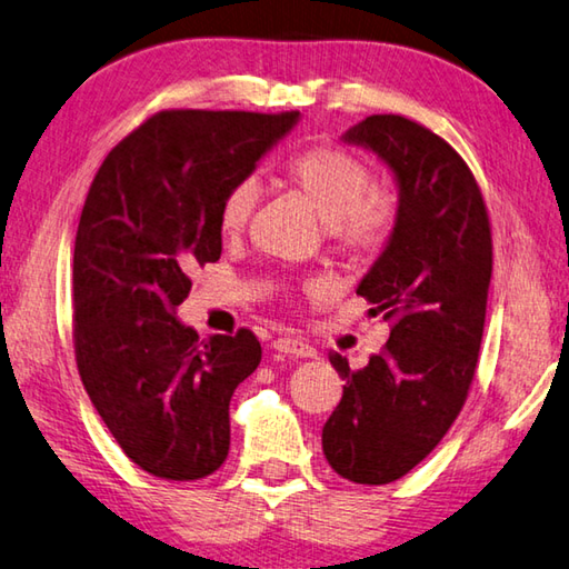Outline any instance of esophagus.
<instances>
[{
	"instance_id": "esophagus-1",
	"label": "esophagus",
	"mask_w": 569,
	"mask_h": 569,
	"mask_svg": "<svg viewBox=\"0 0 569 569\" xmlns=\"http://www.w3.org/2000/svg\"><path fill=\"white\" fill-rule=\"evenodd\" d=\"M272 347L277 352L282 355H292V357H315V347L307 345L302 340H297V337H277L272 342Z\"/></svg>"
}]
</instances>
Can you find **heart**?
<instances>
[{"label": "heart", "mask_w": 569, "mask_h": 569, "mask_svg": "<svg viewBox=\"0 0 569 569\" xmlns=\"http://www.w3.org/2000/svg\"><path fill=\"white\" fill-rule=\"evenodd\" d=\"M279 182L310 204L325 224H330L335 247L345 257L370 259L380 254L400 219V202L392 192L372 187V169L337 144H312L279 167ZM257 202V187L239 182L219 204V229L224 234H239L247 227ZM315 295L320 287L307 284Z\"/></svg>", "instance_id": "b5f03b06"}]
</instances>
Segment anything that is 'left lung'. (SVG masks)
Here are the masks:
<instances>
[{
  "label": "left lung",
  "mask_w": 569,
  "mask_h": 569,
  "mask_svg": "<svg viewBox=\"0 0 569 569\" xmlns=\"http://www.w3.org/2000/svg\"><path fill=\"white\" fill-rule=\"evenodd\" d=\"M370 147L400 184L390 244L357 287L390 340L362 370L330 362L342 400L322 430L332 470L357 485H387L430 455L460 415L477 372L492 229L480 184L440 134L402 114H372L345 134Z\"/></svg>",
  "instance_id": "1"
}]
</instances>
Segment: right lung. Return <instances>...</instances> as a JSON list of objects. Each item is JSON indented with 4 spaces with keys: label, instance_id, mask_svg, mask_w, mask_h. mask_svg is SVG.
Here are the masks:
<instances>
[{
    "label": "right lung",
    "instance_id": "obj_1",
    "mask_svg": "<svg viewBox=\"0 0 569 569\" xmlns=\"http://www.w3.org/2000/svg\"><path fill=\"white\" fill-rule=\"evenodd\" d=\"M300 112L164 109L99 167L72 262L74 357L89 400L134 465L192 482L229 452V400L262 360L252 330L199 340L174 310L222 254L219 204Z\"/></svg>",
    "mask_w": 569,
    "mask_h": 569
}]
</instances>
